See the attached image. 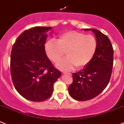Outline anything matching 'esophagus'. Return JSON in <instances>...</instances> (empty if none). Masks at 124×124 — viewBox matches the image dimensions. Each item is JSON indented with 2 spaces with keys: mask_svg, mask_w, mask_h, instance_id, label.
Here are the masks:
<instances>
[{
  "mask_svg": "<svg viewBox=\"0 0 124 124\" xmlns=\"http://www.w3.org/2000/svg\"><path fill=\"white\" fill-rule=\"evenodd\" d=\"M62 74H65V75H66V74H68V75H71L70 73H65V72H63V73H62Z\"/></svg>",
  "mask_w": 124,
  "mask_h": 124,
  "instance_id": "1",
  "label": "esophagus"
}]
</instances>
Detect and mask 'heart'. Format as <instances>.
I'll use <instances>...</instances> for the list:
<instances>
[{"instance_id": "heart-1", "label": "heart", "mask_w": 124, "mask_h": 124, "mask_svg": "<svg viewBox=\"0 0 124 124\" xmlns=\"http://www.w3.org/2000/svg\"><path fill=\"white\" fill-rule=\"evenodd\" d=\"M97 49L98 41L95 37L77 31L65 32L59 36L58 42L51 39L45 44L46 54L53 62L58 61L66 52L68 57L56 63L62 70H70L74 66L77 69L85 68L94 57Z\"/></svg>"}]
</instances>
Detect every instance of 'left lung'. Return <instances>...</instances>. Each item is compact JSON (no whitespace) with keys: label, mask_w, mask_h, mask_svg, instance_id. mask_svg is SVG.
<instances>
[{"label":"left lung","mask_w":124,"mask_h":124,"mask_svg":"<svg viewBox=\"0 0 124 124\" xmlns=\"http://www.w3.org/2000/svg\"><path fill=\"white\" fill-rule=\"evenodd\" d=\"M91 30L98 41L96 53L90 64L78 73H73V82L68 87L74 99L85 101L95 98L107 87L113 66V48L109 38L95 29Z\"/></svg>","instance_id":"obj_1"}]
</instances>
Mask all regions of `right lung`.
Segmentation results:
<instances>
[{
  "instance_id": "right-lung-1",
  "label": "right lung",
  "mask_w": 124,
  "mask_h": 124,
  "mask_svg": "<svg viewBox=\"0 0 124 124\" xmlns=\"http://www.w3.org/2000/svg\"><path fill=\"white\" fill-rule=\"evenodd\" d=\"M49 26H36L24 31L12 48L10 71L19 94L28 100L42 102L48 99L61 72L54 68L45 53Z\"/></svg>"
}]
</instances>
